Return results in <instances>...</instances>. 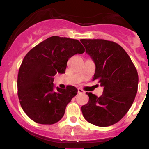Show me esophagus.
<instances>
[{
  "instance_id": "obj_1",
  "label": "esophagus",
  "mask_w": 149,
  "mask_h": 149,
  "mask_svg": "<svg viewBox=\"0 0 149 149\" xmlns=\"http://www.w3.org/2000/svg\"><path fill=\"white\" fill-rule=\"evenodd\" d=\"M78 94H83L84 93V91L81 88H78Z\"/></svg>"
}]
</instances>
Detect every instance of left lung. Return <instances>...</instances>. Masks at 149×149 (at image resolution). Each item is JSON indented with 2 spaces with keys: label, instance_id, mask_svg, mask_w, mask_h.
<instances>
[{
  "label": "left lung",
  "instance_id": "8db88e82",
  "mask_svg": "<svg viewBox=\"0 0 149 149\" xmlns=\"http://www.w3.org/2000/svg\"><path fill=\"white\" fill-rule=\"evenodd\" d=\"M86 52L96 66L93 80L104 87L102 96L86 92L88 104L82 106L83 117L100 127L112 125L127 113L138 89L137 71L125 49L103 39H81Z\"/></svg>",
  "mask_w": 149,
  "mask_h": 149
}]
</instances>
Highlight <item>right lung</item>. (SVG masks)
I'll use <instances>...</instances> for the list:
<instances>
[{"label": "right lung", "mask_w": 149, "mask_h": 149, "mask_svg": "<svg viewBox=\"0 0 149 149\" xmlns=\"http://www.w3.org/2000/svg\"><path fill=\"white\" fill-rule=\"evenodd\" d=\"M85 48L79 40L57 36L38 44L26 54L19 70L17 95L25 113L37 123L52 125L60 120L76 88L54 90L56 73H64L67 61Z\"/></svg>", "instance_id": "add662e5"}]
</instances>
